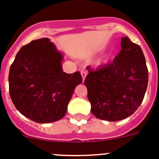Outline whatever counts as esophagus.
<instances>
[{
    "label": "esophagus",
    "instance_id": "obj_1",
    "mask_svg": "<svg viewBox=\"0 0 159 159\" xmlns=\"http://www.w3.org/2000/svg\"><path fill=\"white\" fill-rule=\"evenodd\" d=\"M80 74L82 75V78H83V81H84L85 78H86V75H87V72L84 71H80Z\"/></svg>",
    "mask_w": 159,
    "mask_h": 159
}]
</instances>
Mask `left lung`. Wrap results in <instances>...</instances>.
Segmentation results:
<instances>
[{
	"label": "left lung",
	"mask_w": 159,
	"mask_h": 159,
	"mask_svg": "<svg viewBox=\"0 0 159 159\" xmlns=\"http://www.w3.org/2000/svg\"><path fill=\"white\" fill-rule=\"evenodd\" d=\"M121 51L111 63L93 70L84 85L91 111L98 119L115 122L131 116L142 103L148 84V69L141 48L122 38Z\"/></svg>",
	"instance_id": "8db88e82"
}]
</instances>
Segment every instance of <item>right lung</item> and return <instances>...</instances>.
<instances>
[{
    "label": "right lung",
    "instance_id": "add662e5",
    "mask_svg": "<svg viewBox=\"0 0 159 159\" xmlns=\"http://www.w3.org/2000/svg\"><path fill=\"white\" fill-rule=\"evenodd\" d=\"M63 55L48 38L32 40L16 54L9 70V95L14 106L25 117L39 123L58 121L77 85L80 71H63Z\"/></svg>",
    "mask_w": 159,
    "mask_h": 159
}]
</instances>
